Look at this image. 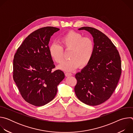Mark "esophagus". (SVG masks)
<instances>
[{"label": "esophagus", "mask_w": 133, "mask_h": 133, "mask_svg": "<svg viewBox=\"0 0 133 133\" xmlns=\"http://www.w3.org/2000/svg\"><path fill=\"white\" fill-rule=\"evenodd\" d=\"M65 76L66 77H69V76H72V74L71 73L66 72V73H65Z\"/></svg>", "instance_id": "1"}]
</instances>
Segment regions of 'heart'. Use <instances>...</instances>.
Segmentation results:
<instances>
[{
  "mask_svg": "<svg viewBox=\"0 0 133 133\" xmlns=\"http://www.w3.org/2000/svg\"><path fill=\"white\" fill-rule=\"evenodd\" d=\"M61 47L52 43L48 48L51 58L57 63H61L63 60V50H69V60L62 63L58 66L59 69L71 71L78 68L86 67L92 57L94 45L92 39L88 37L74 31L67 32L59 39Z\"/></svg>",
  "mask_w": 133,
  "mask_h": 133,
  "instance_id": "heart-1",
  "label": "heart"
}]
</instances>
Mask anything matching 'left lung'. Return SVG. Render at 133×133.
<instances>
[{
	"instance_id": "obj_1",
	"label": "left lung",
	"mask_w": 133,
	"mask_h": 133,
	"mask_svg": "<svg viewBox=\"0 0 133 133\" xmlns=\"http://www.w3.org/2000/svg\"><path fill=\"white\" fill-rule=\"evenodd\" d=\"M78 30L91 35L94 50L89 63L76 74L74 90L81 102L97 106L108 99L117 85L122 72L121 57L114 45L101 31L90 27Z\"/></svg>"
}]
</instances>
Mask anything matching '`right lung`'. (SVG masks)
<instances>
[{
	"mask_svg": "<svg viewBox=\"0 0 133 133\" xmlns=\"http://www.w3.org/2000/svg\"><path fill=\"white\" fill-rule=\"evenodd\" d=\"M58 28L46 27L28 35L19 47L13 61V78L23 98L35 106L51 101L65 74L55 67L49 54V42Z\"/></svg>",
	"mask_w": 133,
	"mask_h": 133,
	"instance_id": "add662e5",
	"label": "right lung"
}]
</instances>
